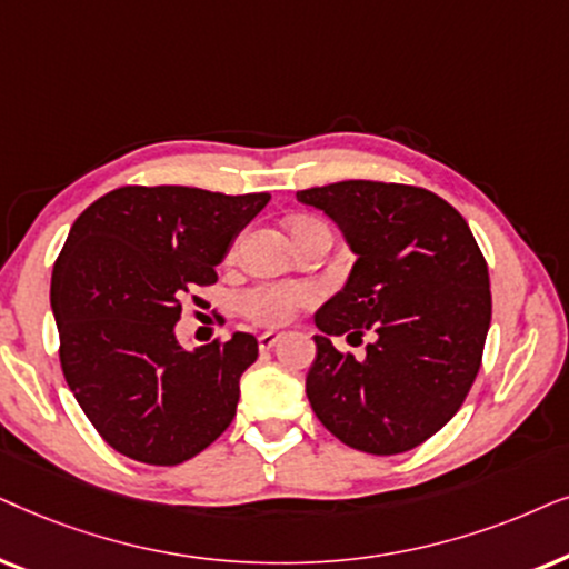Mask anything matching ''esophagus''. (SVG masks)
Instances as JSON below:
<instances>
[{
  "label": "esophagus",
  "instance_id": "34e87169",
  "mask_svg": "<svg viewBox=\"0 0 569 569\" xmlns=\"http://www.w3.org/2000/svg\"><path fill=\"white\" fill-rule=\"evenodd\" d=\"M278 340H280V332H262V336L257 338V346H260V351H270Z\"/></svg>",
  "mask_w": 569,
  "mask_h": 569
}]
</instances>
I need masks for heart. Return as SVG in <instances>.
<instances>
[{
	"mask_svg": "<svg viewBox=\"0 0 569 569\" xmlns=\"http://www.w3.org/2000/svg\"><path fill=\"white\" fill-rule=\"evenodd\" d=\"M317 301L312 283H289V280H264L241 291L239 309L249 322L262 328H280L291 322L301 307Z\"/></svg>",
	"mask_w": 569,
	"mask_h": 569,
	"instance_id": "b5f03b06",
	"label": "heart"
}]
</instances>
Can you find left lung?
Returning <instances> with one entry per match:
<instances>
[{
    "label": "left lung",
    "mask_w": 569,
    "mask_h": 569,
    "mask_svg": "<svg viewBox=\"0 0 569 569\" xmlns=\"http://www.w3.org/2000/svg\"><path fill=\"white\" fill-rule=\"evenodd\" d=\"M297 197L325 210L356 252L346 289L315 315L312 411L353 450L419 448L479 375L491 322L487 260L466 218L423 187L351 179ZM346 331L376 336L361 362L329 343Z\"/></svg>",
    "instance_id": "left-lung-1"
}]
</instances>
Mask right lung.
I'll use <instances>...</instances> for the list:
<instances>
[{
  "label": "right lung",
  "instance_id": "1",
  "mask_svg": "<svg viewBox=\"0 0 569 569\" xmlns=\"http://www.w3.org/2000/svg\"><path fill=\"white\" fill-rule=\"evenodd\" d=\"M268 200L127 184L72 223L51 272L59 361L82 413L121 456L184 463L237 416L257 338L233 332L187 351L173 325L194 286L216 283V264Z\"/></svg>",
  "mask_w": 569,
  "mask_h": 569
}]
</instances>
